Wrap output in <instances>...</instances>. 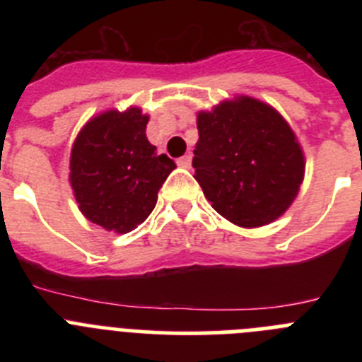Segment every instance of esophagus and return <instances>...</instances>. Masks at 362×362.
<instances>
[{
    "label": "esophagus",
    "instance_id": "1",
    "mask_svg": "<svg viewBox=\"0 0 362 362\" xmlns=\"http://www.w3.org/2000/svg\"><path fill=\"white\" fill-rule=\"evenodd\" d=\"M177 165L181 166V168H190L192 165V156L190 153H187V156H183V158L177 159Z\"/></svg>",
    "mask_w": 362,
    "mask_h": 362
}]
</instances>
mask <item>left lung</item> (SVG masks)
Here are the masks:
<instances>
[{"label": "left lung", "mask_w": 362, "mask_h": 362, "mask_svg": "<svg viewBox=\"0 0 362 362\" xmlns=\"http://www.w3.org/2000/svg\"><path fill=\"white\" fill-rule=\"evenodd\" d=\"M192 166L214 209L233 225L272 223L292 204L305 158L288 123L257 99L225 101L197 116Z\"/></svg>", "instance_id": "1"}]
</instances>
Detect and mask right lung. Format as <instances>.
Instances as JSON below:
<instances>
[{"label":"right lung","mask_w":362,"mask_h":362,"mask_svg":"<svg viewBox=\"0 0 362 362\" xmlns=\"http://www.w3.org/2000/svg\"><path fill=\"white\" fill-rule=\"evenodd\" d=\"M139 108L110 110L83 127L70 156V183L85 217L117 233L150 216L175 163L146 139Z\"/></svg>","instance_id":"1"}]
</instances>
